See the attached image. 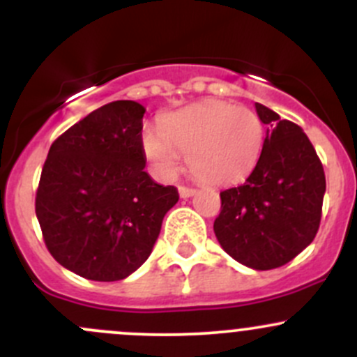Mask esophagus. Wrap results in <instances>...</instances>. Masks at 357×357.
<instances>
[{
    "mask_svg": "<svg viewBox=\"0 0 357 357\" xmlns=\"http://www.w3.org/2000/svg\"><path fill=\"white\" fill-rule=\"evenodd\" d=\"M179 197H181V199H188V197H192L193 193H195V190L193 188H188V186H179Z\"/></svg>",
    "mask_w": 357,
    "mask_h": 357,
    "instance_id": "obj_1",
    "label": "esophagus"
}]
</instances>
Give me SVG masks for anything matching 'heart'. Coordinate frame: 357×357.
<instances>
[{
	"label": "heart",
	"instance_id": "b5f03b06",
	"mask_svg": "<svg viewBox=\"0 0 357 357\" xmlns=\"http://www.w3.org/2000/svg\"><path fill=\"white\" fill-rule=\"evenodd\" d=\"M142 145L164 176L174 174L179 155H186L197 179L233 185L254 171L264 145V128L250 109L207 100L165 115L158 131L143 132Z\"/></svg>",
	"mask_w": 357,
	"mask_h": 357
}]
</instances>
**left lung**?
<instances>
[{
  "label": "left lung",
  "instance_id": "obj_1",
  "mask_svg": "<svg viewBox=\"0 0 357 357\" xmlns=\"http://www.w3.org/2000/svg\"><path fill=\"white\" fill-rule=\"evenodd\" d=\"M269 126L261 157L243 185L221 192L214 233L240 264L266 271L287 264L314 240L326 190L325 171L305 132L255 103Z\"/></svg>",
  "mask_w": 357,
  "mask_h": 357
}]
</instances>
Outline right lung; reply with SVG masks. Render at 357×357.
Returning <instances> with one entry per match:
<instances>
[{
	"instance_id": "right-lung-1",
	"label": "right lung",
	"mask_w": 357,
	"mask_h": 357,
	"mask_svg": "<svg viewBox=\"0 0 357 357\" xmlns=\"http://www.w3.org/2000/svg\"><path fill=\"white\" fill-rule=\"evenodd\" d=\"M143 109L117 100L93 110L53 142L36 192L46 248L68 271L117 282L152 254L178 188L145 172Z\"/></svg>"
}]
</instances>
